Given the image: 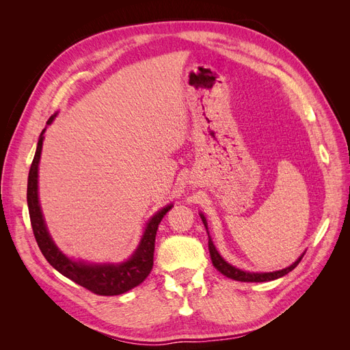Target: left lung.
I'll return each instance as SVG.
<instances>
[{
  "label": "left lung",
  "mask_w": 350,
  "mask_h": 350,
  "mask_svg": "<svg viewBox=\"0 0 350 350\" xmlns=\"http://www.w3.org/2000/svg\"><path fill=\"white\" fill-rule=\"evenodd\" d=\"M201 220H203V224L207 229V220L204 217V215H200ZM207 235H208V230H207ZM208 251H210V257H211V262H213V266L224 274V276L229 278V279H234V280H238V282H270V280H274V279H279L282 276H284V274H288L289 271H292L296 266H298L299 261L302 260L304 254L302 256L296 260L293 264H291L289 267L286 269H282V270H278V271H271V273H250V271H243V270H239L234 266H230L229 262H226L224 258H221L220 254L217 252L216 247L213 245V241H211V238L208 237Z\"/></svg>",
  "instance_id": "obj_1"
}]
</instances>
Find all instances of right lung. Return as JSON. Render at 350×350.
<instances>
[{
  "label": "right lung",
  "mask_w": 350,
  "mask_h": 350,
  "mask_svg": "<svg viewBox=\"0 0 350 350\" xmlns=\"http://www.w3.org/2000/svg\"><path fill=\"white\" fill-rule=\"evenodd\" d=\"M54 118L55 115H52L46 124L49 125L54 121ZM44 133L45 130L39 135L36 153L33 162H31L27 179V206L30 224L42 254H44V257L51 266L58 270L62 276L68 278L74 283L83 286V288H86L93 293L113 296L129 292L135 286H139L152 271L156 232L163 216L172 208V204H167L162 210H159L149 220L139 247H137L133 256L126 261L121 264H90L68 258L58 250L55 242L52 241L39 204L38 167L42 153V144H44Z\"/></svg>",
  "instance_id": "1"
}]
</instances>
